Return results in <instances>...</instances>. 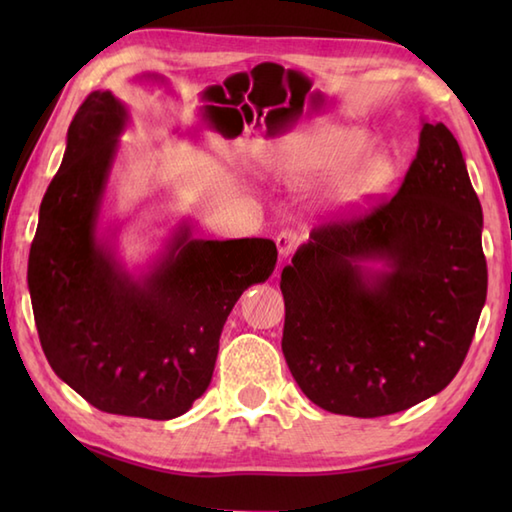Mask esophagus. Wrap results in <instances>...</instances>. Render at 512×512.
Here are the masks:
<instances>
[{
	"label": "esophagus",
	"instance_id": "obj_1",
	"mask_svg": "<svg viewBox=\"0 0 512 512\" xmlns=\"http://www.w3.org/2000/svg\"><path fill=\"white\" fill-rule=\"evenodd\" d=\"M297 246H299V235L295 231H281L277 235V250L284 259L295 253Z\"/></svg>",
	"mask_w": 512,
	"mask_h": 512
}]
</instances>
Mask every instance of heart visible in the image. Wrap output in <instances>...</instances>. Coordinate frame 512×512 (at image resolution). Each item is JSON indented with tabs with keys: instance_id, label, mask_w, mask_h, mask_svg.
Listing matches in <instances>:
<instances>
[{
	"instance_id": "obj_1",
	"label": "heart",
	"mask_w": 512,
	"mask_h": 512,
	"mask_svg": "<svg viewBox=\"0 0 512 512\" xmlns=\"http://www.w3.org/2000/svg\"><path fill=\"white\" fill-rule=\"evenodd\" d=\"M365 138L345 127L310 129L288 138L279 151L281 171L292 182H310L341 171L339 195L343 202L363 204L383 193L394 180V162L383 151L356 158Z\"/></svg>"
}]
</instances>
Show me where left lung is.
Segmentation results:
<instances>
[{"mask_svg":"<svg viewBox=\"0 0 512 512\" xmlns=\"http://www.w3.org/2000/svg\"><path fill=\"white\" fill-rule=\"evenodd\" d=\"M383 261L385 271H365ZM482 206L458 140L422 123L398 193L310 233L281 273V350L314 405L354 418L405 411L462 367L486 301Z\"/></svg>","mask_w":512,"mask_h":512,"instance_id":"1","label":"left lung"}]
</instances>
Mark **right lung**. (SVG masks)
<instances>
[{
  "mask_svg": "<svg viewBox=\"0 0 512 512\" xmlns=\"http://www.w3.org/2000/svg\"><path fill=\"white\" fill-rule=\"evenodd\" d=\"M129 123L112 92H92L68 127L28 257L39 341L63 383L96 409L171 420L211 383L220 334L242 292L273 275V239H193L134 279L96 239L101 200Z\"/></svg>",
  "mask_w": 512,
  "mask_h": 512,
  "instance_id": "right-lung-1",
  "label": "right lung"
}]
</instances>
